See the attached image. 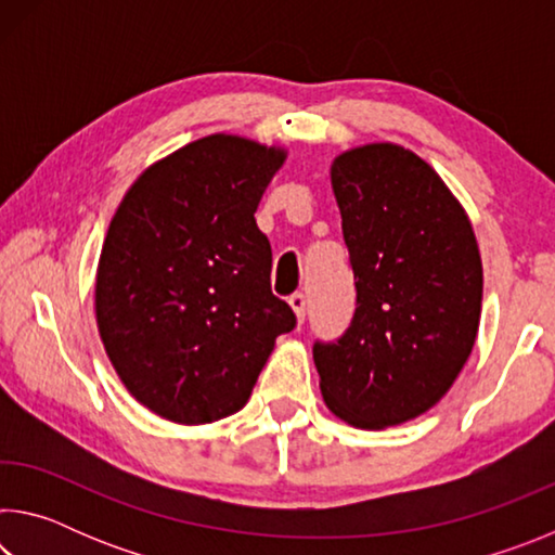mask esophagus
Here are the masks:
<instances>
[{"label": "esophagus", "mask_w": 555, "mask_h": 555, "mask_svg": "<svg viewBox=\"0 0 555 555\" xmlns=\"http://www.w3.org/2000/svg\"><path fill=\"white\" fill-rule=\"evenodd\" d=\"M288 306L294 308L298 323H304V318H306V296L300 294V291H296V294L288 298Z\"/></svg>", "instance_id": "34e87169"}]
</instances>
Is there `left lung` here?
Here are the masks:
<instances>
[{
  "mask_svg": "<svg viewBox=\"0 0 555 555\" xmlns=\"http://www.w3.org/2000/svg\"><path fill=\"white\" fill-rule=\"evenodd\" d=\"M331 183L357 286L352 323L315 343L325 406L354 428L421 416L475 347L482 259L463 205L434 168L391 142L335 156Z\"/></svg>",
  "mask_w": 555,
  "mask_h": 555,
  "instance_id": "8db88e82",
  "label": "left lung"
}]
</instances>
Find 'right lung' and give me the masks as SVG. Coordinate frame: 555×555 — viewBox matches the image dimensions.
I'll list each match as a JSON object with an SVG mask.
<instances>
[{
    "mask_svg": "<svg viewBox=\"0 0 555 555\" xmlns=\"http://www.w3.org/2000/svg\"><path fill=\"white\" fill-rule=\"evenodd\" d=\"M286 149L210 134L137 178L109 222L95 315L112 367L142 406L183 426L247 403L296 315L271 294L255 212Z\"/></svg>",
    "mask_w": 555,
    "mask_h": 555,
    "instance_id": "add662e5",
    "label": "right lung"
}]
</instances>
